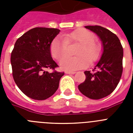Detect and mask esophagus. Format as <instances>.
Masks as SVG:
<instances>
[{
    "mask_svg": "<svg viewBox=\"0 0 133 133\" xmlns=\"http://www.w3.org/2000/svg\"><path fill=\"white\" fill-rule=\"evenodd\" d=\"M66 74H69V75H74V74L76 73V72L75 71H65Z\"/></svg>",
    "mask_w": 133,
    "mask_h": 133,
    "instance_id": "34e87169",
    "label": "esophagus"
}]
</instances>
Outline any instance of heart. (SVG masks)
I'll return each instance as SVG.
<instances>
[{"label": "heart", "mask_w": 133, "mask_h": 133, "mask_svg": "<svg viewBox=\"0 0 133 133\" xmlns=\"http://www.w3.org/2000/svg\"><path fill=\"white\" fill-rule=\"evenodd\" d=\"M95 36L92 32L80 29L64 36H57L50 44V54L54 58L60 61L64 57L68 50L69 43L80 44L77 50L78 56H66L61 61L60 65L65 70L72 71L87 66L90 61H95L99 57L101 46L95 41Z\"/></svg>", "instance_id": "obj_1"}]
</instances>
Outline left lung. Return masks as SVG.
I'll return each instance as SVG.
<instances>
[{
  "instance_id": "obj_1",
  "label": "left lung",
  "mask_w": 133,
  "mask_h": 133,
  "mask_svg": "<svg viewBox=\"0 0 133 133\" xmlns=\"http://www.w3.org/2000/svg\"><path fill=\"white\" fill-rule=\"evenodd\" d=\"M97 34L103 43L101 57L93 70L85 71V81L78 86L81 93L91 99H101L113 92L123 72V49L115 34L101 26H85Z\"/></svg>"
}]
</instances>
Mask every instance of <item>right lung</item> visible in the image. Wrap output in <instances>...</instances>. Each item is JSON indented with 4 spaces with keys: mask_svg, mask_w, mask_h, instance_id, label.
<instances>
[{
    "mask_svg": "<svg viewBox=\"0 0 133 133\" xmlns=\"http://www.w3.org/2000/svg\"><path fill=\"white\" fill-rule=\"evenodd\" d=\"M61 30L36 27L18 38L11 52L12 76L20 90L35 100H45L54 95L64 72L55 70L57 66L50 51V44Z\"/></svg>",
    "mask_w": 133,
    "mask_h": 133,
    "instance_id": "add662e5",
    "label": "right lung"
}]
</instances>
